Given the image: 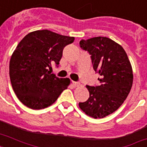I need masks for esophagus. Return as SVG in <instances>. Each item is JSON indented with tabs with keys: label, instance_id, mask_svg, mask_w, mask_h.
Masks as SVG:
<instances>
[{
	"label": "esophagus",
	"instance_id": "esophagus-1",
	"mask_svg": "<svg viewBox=\"0 0 147 147\" xmlns=\"http://www.w3.org/2000/svg\"><path fill=\"white\" fill-rule=\"evenodd\" d=\"M73 85L74 87H78V86H79V85H80V83L79 82H73Z\"/></svg>",
	"mask_w": 147,
	"mask_h": 147
}]
</instances>
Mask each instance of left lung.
Instances as JSON below:
<instances>
[{
  "instance_id": "1",
  "label": "left lung",
  "mask_w": 147,
  "mask_h": 147,
  "mask_svg": "<svg viewBox=\"0 0 147 147\" xmlns=\"http://www.w3.org/2000/svg\"><path fill=\"white\" fill-rule=\"evenodd\" d=\"M80 47L91 55L99 85H86L89 98L79 102L81 109L94 118H103L121 107L133 85L132 66L121 45L107 37L82 40Z\"/></svg>"
}]
</instances>
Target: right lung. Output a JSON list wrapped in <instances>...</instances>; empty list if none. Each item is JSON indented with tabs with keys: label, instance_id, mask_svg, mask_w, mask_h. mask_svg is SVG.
<instances>
[{
	"label": "right lung",
	"instance_id": "add662e5",
	"mask_svg": "<svg viewBox=\"0 0 147 147\" xmlns=\"http://www.w3.org/2000/svg\"><path fill=\"white\" fill-rule=\"evenodd\" d=\"M74 40L42 30L28 33L17 45L10 58V82L26 107L33 110L49 107L68 88L70 79L58 78L50 69L53 64L59 65L64 47Z\"/></svg>",
	"mask_w": 147,
	"mask_h": 147
}]
</instances>
